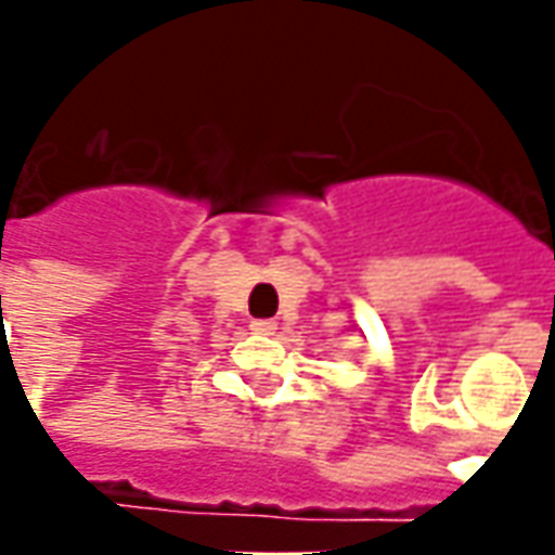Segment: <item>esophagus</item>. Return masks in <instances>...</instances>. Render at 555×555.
Segmentation results:
<instances>
[{
  "label": "esophagus",
  "mask_w": 555,
  "mask_h": 555,
  "mask_svg": "<svg viewBox=\"0 0 555 555\" xmlns=\"http://www.w3.org/2000/svg\"><path fill=\"white\" fill-rule=\"evenodd\" d=\"M250 330H253V333H259V336H271V333L278 330V323L262 321V318H259V321H250Z\"/></svg>",
  "instance_id": "esophagus-1"
}]
</instances>
